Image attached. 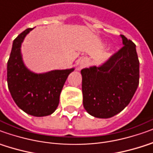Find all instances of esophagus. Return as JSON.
Wrapping results in <instances>:
<instances>
[{
	"instance_id": "1",
	"label": "esophagus",
	"mask_w": 153,
	"mask_h": 153,
	"mask_svg": "<svg viewBox=\"0 0 153 153\" xmlns=\"http://www.w3.org/2000/svg\"><path fill=\"white\" fill-rule=\"evenodd\" d=\"M87 65V60H85V59H82L78 63V66H77V70L80 71L81 69H82L83 67H85V66Z\"/></svg>"
}]
</instances>
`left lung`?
Returning <instances> with one entry per match:
<instances>
[{
  "instance_id": "8db88e82",
  "label": "left lung",
  "mask_w": 153,
  "mask_h": 153,
  "mask_svg": "<svg viewBox=\"0 0 153 153\" xmlns=\"http://www.w3.org/2000/svg\"><path fill=\"white\" fill-rule=\"evenodd\" d=\"M123 47L99 67L81 71L83 107L92 117L110 118L127 107L139 84L136 45L121 35Z\"/></svg>"
}]
</instances>
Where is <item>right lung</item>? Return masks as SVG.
I'll return each instance as SVG.
<instances>
[{
  "instance_id": "obj_1",
  "label": "right lung",
  "mask_w": 153,
  "mask_h": 153,
  "mask_svg": "<svg viewBox=\"0 0 153 153\" xmlns=\"http://www.w3.org/2000/svg\"><path fill=\"white\" fill-rule=\"evenodd\" d=\"M31 30L33 28L26 29L13 41L7 62V84L14 102L22 111L34 117H46L58 107L63 86L75 68L45 73L29 70L23 62L21 48Z\"/></svg>"
}]
</instances>
